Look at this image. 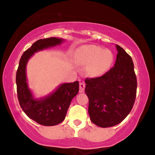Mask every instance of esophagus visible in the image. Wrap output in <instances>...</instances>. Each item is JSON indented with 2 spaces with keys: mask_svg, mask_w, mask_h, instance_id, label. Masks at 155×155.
I'll return each mask as SVG.
<instances>
[{
  "mask_svg": "<svg viewBox=\"0 0 155 155\" xmlns=\"http://www.w3.org/2000/svg\"><path fill=\"white\" fill-rule=\"evenodd\" d=\"M85 87V83L84 82H80L79 83V91L80 92H83Z\"/></svg>",
  "mask_w": 155,
  "mask_h": 155,
  "instance_id": "1",
  "label": "esophagus"
}]
</instances>
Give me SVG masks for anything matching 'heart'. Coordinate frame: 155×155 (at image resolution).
Returning a JSON list of instances; mask_svg holds the SVG:
<instances>
[{
	"label": "heart",
	"instance_id": "b5f03b06",
	"mask_svg": "<svg viewBox=\"0 0 155 155\" xmlns=\"http://www.w3.org/2000/svg\"><path fill=\"white\" fill-rule=\"evenodd\" d=\"M76 58L79 64L87 65L86 73L91 77H99L108 71L114 56L109 50L96 45H84L78 49Z\"/></svg>",
	"mask_w": 155,
	"mask_h": 155
}]
</instances>
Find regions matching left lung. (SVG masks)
<instances>
[{
    "label": "left lung",
    "mask_w": 155,
    "mask_h": 155,
    "mask_svg": "<svg viewBox=\"0 0 155 155\" xmlns=\"http://www.w3.org/2000/svg\"><path fill=\"white\" fill-rule=\"evenodd\" d=\"M114 66L100 77L85 79L88 114L102 128L114 126L128 115L137 94V77L131 57L119 45Z\"/></svg>",
    "instance_id": "8db88e82"
}]
</instances>
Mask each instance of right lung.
Instances as JSON below:
<instances>
[{
	"label": "right lung",
	"mask_w": 155,
	"mask_h": 155,
	"mask_svg": "<svg viewBox=\"0 0 155 155\" xmlns=\"http://www.w3.org/2000/svg\"><path fill=\"white\" fill-rule=\"evenodd\" d=\"M64 39H39L23 53L16 73V84L19 104L24 113L38 124L53 126L64 120L72 99L79 92V82L63 83L49 95L35 99L29 87L26 68L29 59L35 53L60 45Z\"/></svg>",
	"instance_id": "obj_1"
}]
</instances>
